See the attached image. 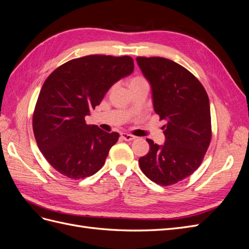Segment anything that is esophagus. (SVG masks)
I'll use <instances>...</instances> for the list:
<instances>
[{
	"label": "esophagus",
	"instance_id": "1",
	"mask_svg": "<svg viewBox=\"0 0 249 249\" xmlns=\"http://www.w3.org/2000/svg\"><path fill=\"white\" fill-rule=\"evenodd\" d=\"M120 136H122L123 140H125V141H131V140H134L135 138H136L135 136H133V135L126 134V133H122L120 134Z\"/></svg>",
	"mask_w": 249,
	"mask_h": 249
}]
</instances>
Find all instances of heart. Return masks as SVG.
Here are the masks:
<instances>
[{"label": "heart", "mask_w": 249, "mask_h": 249, "mask_svg": "<svg viewBox=\"0 0 249 249\" xmlns=\"http://www.w3.org/2000/svg\"><path fill=\"white\" fill-rule=\"evenodd\" d=\"M141 82H145V80L143 79V78H141V77H135V78H133V79L130 81L129 86H130V85H133V84H137V83H141Z\"/></svg>", "instance_id": "obj_1"}]
</instances>
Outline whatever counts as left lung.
Instances as JSON below:
<instances>
[{
  "label": "left lung",
  "mask_w": 249,
  "mask_h": 249,
  "mask_svg": "<svg viewBox=\"0 0 249 249\" xmlns=\"http://www.w3.org/2000/svg\"><path fill=\"white\" fill-rule=\"evenodd\" d=\"M152 86L154 108L165 143L146 139L149 152L139 159L142 172L153 182L170 186L191 176L201 164L212 138L210 102L197 78L185 67L161 57H137Z\"/></svg>",
  "instance_id": "left-lung-1"
}]
</instances>
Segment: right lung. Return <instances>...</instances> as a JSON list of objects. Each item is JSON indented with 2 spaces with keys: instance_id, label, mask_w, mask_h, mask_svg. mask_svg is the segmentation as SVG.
Segmentation results:
<instances>
[{
  "instance_id": "1",
  "label": "right lung",
  "mask_w": 249,
  "mask_h": 249,
  "mask_svg": "<svg viewBox=\"0 0 249 249\" xmlns=\"http://www.w3.org/2000/svg\"><path fill=\"white\" fill-rule=\"evenodd\" d=\"M133 71L130 56L89 55L70 60L47 78L33 112V132L52 167L73 179L93 176L103 167L119 134L87 124L85 116Z\"/></svg>"
}]
</instances>
